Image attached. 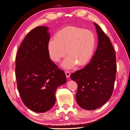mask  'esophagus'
I'll return each instance as SVG.
<instances>
[{"mask_svg":"<svg viewBox=\"0 0 130 130\" xmlns=\"http://www.w3.org/2000/svg\"><path fill=\"white\" fill-rule=\"evenodd\" d=\"M65 74H66V77L68 78L69 77L70 75V73L69 71H68V70H66V71H65Z\"/></svg>","mask_w":130,"mask_h":130,"instance_id":"esophagus-1","label":"esophagus"}]
</instances>
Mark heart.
<instances>
[{"label": "heart", "mask_w": 130, "mask_h": 130, "mask_svg": "<svg viewBox=\"0 0 130 130\" xmlns=\"http://www.w3.org/2000/svg\"><path fill=\"white\" fill-rule=\"evenodd\" d=\"M96 38L92 31L76 26H68L56 33L55 38H51L48 49L50 57L58 62L66 54L68 57L62 66L71 68L86 64L91 60L95 50Z\"/></svg>", "instance_id": "obj_1"}]
</instances>
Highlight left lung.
Segmentation results:
<instances>
[{
	"label": "left lung",
	"mask_w": 130,
	"mask_h": 130,
	"mask_svg": "<svg viewBox=\"0 0 130 130\" xmlns=\"http://www.w3.org/2000/svg\"><path fill=\"white\" fill-rule=\"evenodd\" d=\"M98 35V45L94 56L85 68L70 75L76 81L77 104L85 109L100 107L111 98L117 73L116 56L108 37L94 23Z\"/></svg>",
	"instance_id": "1"
}]
</instances>
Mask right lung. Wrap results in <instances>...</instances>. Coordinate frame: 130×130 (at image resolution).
Returning a JSON list of instances; mask_svg holds the SVG:
<instances>
[{
	"label": "right lung",
	"mask_w": 130,
	"mask_h": 130,
	"mask_svg": "<svg viewBox=\"0 0 130 130\" xmlns=\"http://www.w3.org/2000/svg\"><path fill=\"white\" fill-rule=\"evenodd\" d=\"M48 27L37 26L26 35L15 58L17 88L24 104L37 113H44L56 101L57 88L64 84L63 70L50 60L48 49Z\"/></svg>",
	"instance_id": "obj_1"
}]
</instances>
